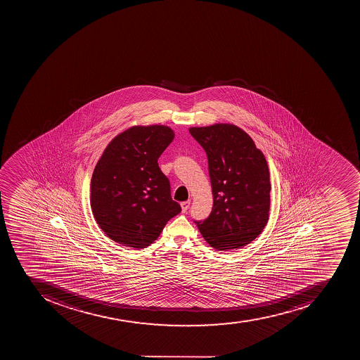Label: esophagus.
<instances>
[{
	"instance_id": "obj_1",
	"label": "esophagus",
	"mask_w": 360,
	"mask_h": 360,
	"mask_svg": "<svg viewBox=\"0 0 360 360\" xmlns=\"http://www.w3.org/2000/svg\"><path fill=\"white\" fill-rule=\"evenodd\" d=\"M190 207V200L184 201V202H181V208L182 212H186L188 210H189Z\"/></svg>"
}]
</instances>
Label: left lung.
Wrapping results in <instances>:
<instances>
[{"instance_id": "left-lung-1", "label": "left lung", "mask_w": 360, "mask_h": 360, "mask_svg": "<svg viewBox=\"0 0 360 360\" xmlns=\"http://www.w3.org/2000/svg\"><path fill=\"white\" fill-rule=\"evenodd\" d=\"M189 131L206 152L214 200L210 215L195 223L214 249H241L258 238L269 219L266 158L236 126L216 124Z\"/></svg>"}]
</instances>
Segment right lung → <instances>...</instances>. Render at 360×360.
<instances>
[{"label": "right lung", "mask_w": 360, "mask_h": 360, "mask_svg": "<svg viewBox=\"0 0 360 360\" xmlns=\"http://www.w3.org/2000/svg\"><path fill=\"white\" fill-rule=\"evenodd\" d=\"M174 139L167 126H135L109 143L91 179V208L117 243L144 249L181 212L159 160Z\"/></svg>", "instance_id": "add662e5"}]
</instances>
